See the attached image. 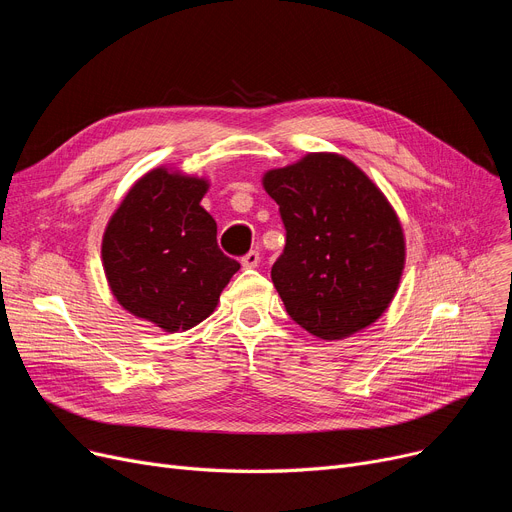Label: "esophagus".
<instances>
[{"label":"esophagus","instance_id":"34e87169","mask_svg":"<svg viewBox=\"0 0 512 512\" xmlns=\"http://www.w3.org/2000/svg\"><path fill=\"white\" fill-rule=\"evenodd\" d=\"M242 267H257L259 265V251H249L240 257Z\"/></svg>","mask_w":512,"mask_h":512}]
</instances>
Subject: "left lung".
Listing matches in <instances>:
<instances>
[{"label": "left lung", "instance_id": "left-lung-1", "mask_svg": "<svg viewBox=\"0 0 512 512\" xmlns=\"http://www.w3.org/2000/svg\"><path fill=\"white\" fill-rule=\"evenodd\" d=\"M263 186L286 230L272 267L286 313L324 340L373 324L388 309L405 265L402 228L378 186L332 153L267 172Z\"/></svg>", "mask_w": 512, "mask_h": 512}]
</instances>
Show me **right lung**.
I'll list each match as a JSON object with an SVG mask.
<instances>
[{
    "mask_svg": "<svg viewBox=\"0 0 512 512\" xmlns=\"http://www.w3.org/2000/svg\"><path fill=\"white\" fill-rule=\"evenodd\" d=\"M205 191V180L151 170L130 188L103 236L114 297L166 332L209 317L240 270L218 247V226L199 205Z\"/></svg>",
    "mask_w": 512,
    "mask_h": 512,
    "instance_id": "1",
    "label": "right lung"
}]
</instances>
